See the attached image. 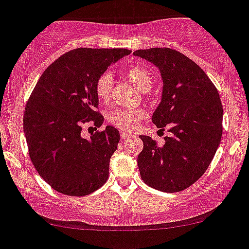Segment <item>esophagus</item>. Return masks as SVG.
Wrapping results in <instances>:
<instances>
[{"label": "esophagus", "instance_id": "34e87169", "mask_svg": "<svg viewBox=\"0 0 249 249\" xmlns=\"http://www.w3.org/2000/svg\"><path fill=\"white\" fill-rule=\"evenodd\" d=\"M120 137H122L123 140H126V138L131 137V135H130V133H127V132H125V131H120Z\"/></svg>", "mask_w": 249, "mask_h": 249}]
</instances>
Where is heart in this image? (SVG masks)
<instances>
[{"label":"heart","mask_w":249,"mask_h":249,"mask_svg":"<svg viewBox=\"0 0 249 249\" xmlns=\"http://www.w3.org/2000/svg\"><path fill=\"white\" fill-rule=\"evenodd\" d=\"M125 76L130 82L142 91L150 90L154 83V76L144 67L135 65L125 69ZM113 78L108 72L100 75L95 82V94L101 103H108L111 99ZM146 116L145 111L142 108H117L107 116L109 124L123 131H131L136 127L140 120Z\"/></svg>","instance_id":"1"}]
</instances>
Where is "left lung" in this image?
I'll return each mask as SVG.
<instances>
[{
	"mask_svg": "<svg viewBox=\"0 0 249 249\" xmlns=\"http://www.w3.org/2000/svg\"><path fill=\"white\" fill-rule=\"evenodd\" d=\"M133 54L160 69L163 91L153 123L160 131L168 127L171 132L162 145L140 136L141 178L162 192H180L205 173L221 143L223 107L218 90L197 63L177 50L154 48Z\"/></svg>",
	"mask_w": 249,
	"mask_h": 249,
	"instance_id": "8db88e82",
	"label": "left lung"
}]
</instances>
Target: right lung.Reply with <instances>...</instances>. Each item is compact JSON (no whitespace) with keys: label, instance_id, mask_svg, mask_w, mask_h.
<instances>
[{"label":"right lung","instance_id":"add662e5","mask_svg":"<svg viewBox=\"0 0 249 249\" xmlns=\"http://www.w3.org/2000/svg\"><path fill=\"white\" fill-rule=\"evenodd\" d=\"M130 53L127 49L71 50L46 68L31 93L23 113L28 154L39 175L57 192L82 197L108 179L119 131L106 126L90 140L81 132L88 125H103L95 82L112 63Z\"/></svg>","mask_w":249,"mask_h":249}]
</instances>
